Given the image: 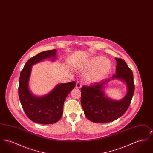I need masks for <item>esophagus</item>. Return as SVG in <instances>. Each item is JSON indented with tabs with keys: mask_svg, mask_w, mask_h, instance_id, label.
Masks as SVG:
<instances>
[{
	"mask_svg": "<svg viewBox=\"0 0 153 153\" xmlns=\"http://www.w3.org/2000/svg\"><path fill=\"white\" fill-rule=\"evenodd\" d=\"M76 87L77 88H81V84L80 81H77L76 84Z\"/></svg>",
	"mask_w": 153,
	"mask_h": 153,
	"instance_id": "34e87169",
	"label": "esophagus"
}]
</instances>
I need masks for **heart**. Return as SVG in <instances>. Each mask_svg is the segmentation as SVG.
<instances>
[{
	"instance_id": "b5f03b06",
	"label": "heart",
	"mask_w": 153,
	"mask_h": 153,
	"mask_svg": "<svg viewBox=\"0 0 153 153\" xmlns=\"http://www.w3.org/2000/svg\"><path fill=\"white\" fill-rule=\"evenodd\" d=\"M112 68L108 59L102 56L90 58L79 68L82 72H88L84 77L85 81L88 84H94L102 80L110 72Z\"/></svg>"
}]
</instances>
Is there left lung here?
Instances as JSON below:
<instances>
[{"mask_svg":"<svg viewBox=\"0 0 153 153\" xmlns=\"http://www.w3.org/2000/svg\"><path fill=\"white\" fill-rule=\"evenodd\" d=\"M116 74L111 79L96 82L81 89V104L88 119L97 123L112 122L122 117L128 109L134 92L133 73L123 59L115 58ZM121 80L126 85L127 92L120 100H113L105 94L104 89L110 80Z\"/></svg>","mask_w":153,"mask_h":153,"instance_id":"8db88e82","label":"left lung"}]
</instances>
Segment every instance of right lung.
Masks as SVG:
<instances>
[{"instance_id": "add662e5", "label": "right lung", "mask_w": 153, "mask_h": 153, "mask_svg": "<svg viewBox=\"0 0 153 153\" xmlns=\"http://www.w3.org/2000/svg\"><path fill=\"white\" fill-rule=\"evenodd\" d=\"M56 55V49L39 53L26 62L20 74L19 100L26 115L36 123L51 124L58 122L63 114L66 97L76 85L74 81L60 83L48 94L42 96H37L31 92L29 81L32 66L46 59L54 61Z\"/></svg>"}]
</instances>
